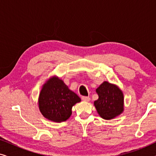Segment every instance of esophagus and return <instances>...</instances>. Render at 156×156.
Here are the masks:
<instances>
[{
    "label": "esophagus",
    "mask_w": 156,
    "mask_h": 156,
    "mask_svg": "<svg viewBox=\"0 0 156 156\" xmlns=\"http://www.w3.org/2000/svg\"><path fill=\"white\" fill-rule=\"evenodd\" d=\"M82 99L84 101H87V102H88V101H90V98H89V97H82Z\"/></svg>",
    "instance_id": "obj_1"
}]
</instances>
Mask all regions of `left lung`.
I'll list each match as a JSON object with an SVG mask.
<instances>
[{"label":"left lung","instance_id":"obj_1","mask_svg":"<svg viewBox=\"0 0 156 156\" xmlns=\"http://www.w3.org/2000/svg\"><path fill=\"white\" fill-rule=\"evenodd\" d=\"M99 99L94 102L97 113L102 119L111 120L121 114L124 110L123 91L114 84L106 81L96 89Z\"/></svg>","mask_w":156,"mask_h":156}]
</instances>
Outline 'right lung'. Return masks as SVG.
Segmentation results:
<instances>
[{
	"label": "right lung",
	"instance_id": "obj_1",
	"mask_svg": "<svg viewBox=\"0 0 156 156\" xmlns=\"http://www.w3.org/2000/svg\"><path fill=\"white\" fill-rule=\"evenodd\" d=\"M80 101V98L70 90L62 80L52 76L42 85L37 104L44 118L60 123L71 116L72 106Z\"/></svg>",
	"mask_w": 156,
	"mask_h": 156
}]
</instances>
